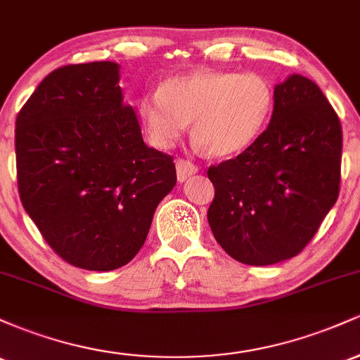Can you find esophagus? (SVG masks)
I'll return each mask as SVG.
<instances>
[{
	"mask_svg": "<svg viewBox=\"0 0 360 360\" xmlns=\"http://www.w3.org/2000/svg\"><path fill=\"white\" fill-rule=\"evenodd\" d=\"M176 171H177V181H183L188 179L189 176L196 174L198 172V166L193 164L191 160H186V159H177L176 160Z\"/></svg>",
	"mask_w": 360,
	"mask_h": 360,
	"instance_id": "obj_1",
	"label": "esophagus"
}]
</instances>
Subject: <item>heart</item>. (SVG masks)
<instances>
[{"label": "heart", "mask_w": 360, "mask_h": 360, "mask_svg": "<svg viewBox=\"0 0 360 360\" xmlns=\"http://www.w3.org/2000/svg\"><path fill=\"white\" fill-rule=\"evenodd\" d=\"M274 100V88L260 74L198 71L164 81L159 94L139 101V115L152 146L172 147L191 123L198 146L213 157H229L260 137Z\"/></svg>", "instance_id": "obj_1"}]
</instances>
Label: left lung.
<instances>
[{
	"mask_svg": "<svg viewBox=\"0 0 360 360\" xmlns=\"http://www.w3.org/2000/svg\"><path fill=\"white\" fill-rule=\"evenodd\" d=\"M271 123L235 159L210 166V229L242 264L298 255L340 191L342 125L325 94L292 74L274 89Z\"/></svg>",
	"mask_w": 360,
	"mask_h": 360,
	"instance_id": "obj_1",
	"label": "left lung"
}]
</instances>
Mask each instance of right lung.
Here are the masks:
<instances>
[{
  "label": "right lung",
  "mask_w": 360,
  "mask_h": 360,
  "mask_svg": "<svg viewBox=\"0 0 360 360\" xmlns=\"http://www.w3.org/2000/svg\"><path fill=\"white\" fill-rule=\"evenodd\" d=\"M118 71L108 60L56 69L16 117L25 212L62 260L86 271L130 262L177 179L174 159L143 143Z\"/></svg>",
  "instance_id": "1"
}]
</instances>
